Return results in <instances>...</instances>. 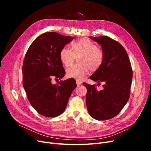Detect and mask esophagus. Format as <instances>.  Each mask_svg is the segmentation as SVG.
<instances>
[{"label": "esophagus", "mask_w": 151, "mask_h": 151, "mask_svg": "<svg viewBox=\"0 0 151 151\" xmlns=\"http://www.w3.org/2000/svg\"><path fill=\"white\" fill-rule=\"evenodd\" d=\"M76 84H77V86H80L81 84V82L80 81H78V80H76Z\"/></svg>", "instance_id": "1"}]
</instances>
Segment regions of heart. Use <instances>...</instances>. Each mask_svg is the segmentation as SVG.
Masks as SVG:
<instances>
[{
	"label": "heart",
	"mask_w": 151,
	"mask_h": 151,
	"mask_svg": "<svg viewBox=\"0 0 151 151\" xmlns=\"http://www.w3.org/2000/svg\"><path fill=\"white\" fill-rule=\"evenodd\" d=\"M72 50L63 47L60 50L59 56L63 65L70 67L73 64L75 55L78 58L79 63L73 65L67 70L69 78L83 80L91 70H97L102 64L104 59V52L101 47L96 46L88 38H81L72 43Z\"/></svg>",
	"instance_id": "heart-1"
}]
</instances>
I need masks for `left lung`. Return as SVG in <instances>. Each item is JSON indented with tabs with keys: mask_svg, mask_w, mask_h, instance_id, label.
Returning a JSON list of instances; mask_svg holds the SVG:
<instances>
[{
	"mask_svg": "<svg viewBox=\"0 0 151 151\" xmlns=\"http://www.w3.org/2000/svg\"><path fill=\"white\" fill-rule=\"evenodd\" d=\"M90 38L100 44L104 52L102 64L90 79L104 84L99 91L95 85L83 83L88 91L87 108L95 119L108 120L119 113L128 101L133 71L128 54L119 43L106 36Z\"/></svg>",
	"mask_w": 151,
	"mask_h": 151,
	"instance_id": "obj_1",
	"label": "left lung"
}]
</instances>
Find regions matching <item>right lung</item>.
Masks as SVG:
<instances>
[{
  "label": "right lung",
  "instance_id": "obj_1",
  "mask_svg": "<svg viewBox=\"0 0 151 151\" xmlns=\"http://www.w3.org/2000/svg\"><path fill=\"white\" fill-rule=\"evenodd\" d=\"M74 37L57 32L38 36L29 46L22 65V84L31 105L41 115L54 117L64 111L68 99L76 88L68 79L52 84V78L62 79L65 73L59 54Z\"/></svg>",
  "mask_w": 151,
  "mask_h": 151
}]
</instances>
